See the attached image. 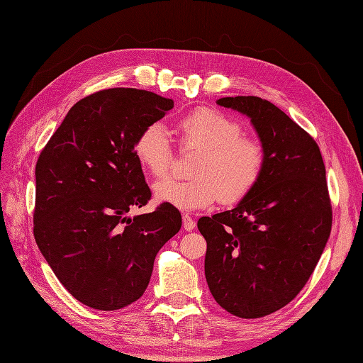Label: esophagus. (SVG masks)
<instances>
[{"mask_svg":"<svg viewBox=\"0 0 363 363\" xmlns=\"http://www.w3.org/2000/svg\"><path fill=\"white\" fill-rule=\"evenodd\" d=\"M182 227H184L185 230H187V231H191V230L196 228V222H194V220L191 219V216L184 215V216H182Z\"/></svg>","mask_w":363,"mask_h":363,"instance_id":"obj_1","label":"esophagus"}]
</instances>
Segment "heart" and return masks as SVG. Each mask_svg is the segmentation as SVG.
I'll return each instance as SVG.
<instances>
[{
    "label": "heart",
    "mask_w": 363,
    "mask_h": 363,
    "mask_svg": "<svg viewBox=\"0 0 363 363\" xmlns=\"http://www.w3.org/2000/svg\"><path fill=\"white\" fill-rule=\"evenodd\" d=\"M182 152L198 150L187 181L164 179L155 184V198L181 211L203 210L220 199L238 203L261 181L267 152L252 135L242 133V124L224 111L198 107L176 124ZM133 152L139 165L153 178H164L176 161V152L167 130L160 123L145 125L138 133Z\"/></svg>",
    "instance_id": "b5f03b06"
}]
</instances>
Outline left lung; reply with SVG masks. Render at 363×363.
Here are the masks:
<instances>
[{
    "label": "left lung",
    "instance_id": "1",
    "mask_svg": "<svg viewBox=\"0 0 363 363\" xmlns=\"http://www.w3.org/2000/svg\"><path fill=\"white\" fill-rule=\"evenodd\" d=\"M252 118L267 164L238 207L201 218L206 277L215 301L242 319L264 318L301 293L330 238L333 208L318 143L273 102L220 98Z\"/></svg>",
    "mask_w": 363,
    "mask_h": 363
}]
</instances>
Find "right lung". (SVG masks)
Wrapping results in <instances>:
<instances>
[{
    "label": "right lung",
    "instance_id": "add662e5",
    "mask_svg": "<svg viewBox=\"0 0 363 363\" xmlns=\"http://www.w3.org/2000/svg\"><path fill=\"white\" fill-rule=\"evenodd\" d=\"M173 99L139 89H106L73 106L36 161L33 236L66 290L90 308L115 311L138 301L157 252L182 225L152 191L133 147Z\"/></svg>",
    "mask_w": 363,
    "mask_h": 363
}]
</instances>
